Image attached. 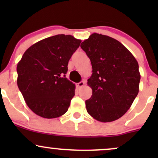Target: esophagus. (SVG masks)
I'll use <instances>...</instances> for the list:
<instances>
[{
	"instance_id": "1",
	"label": "esophagus",
	"mask_w": 158,
	"mask_h": 158,
	"mask_svg": "<svg viewBox=\"0 0 158 158\" xmlns=\"http://www.w3.org/2000/svg\"><path fill=\"white\" fill-rule=\"evenodd\" d=\"M85 81H80V82L78 83L77 86L79 87V88H82V87L85 85Z\"/></svg>"
}]
</instances>
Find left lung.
I'll return each instance as SVG.
<instances>
[{
    "mask_svg": "<svg viewBox=\"0 0 158 158\" xmlns=\"http://www.w3.org/2000/svg\"><path fill=\"white\" fill-rule=\"evenodd\" d=\"M92 65L88 85L92 96L85 101L88 113L99 122L123 117L139 92L140 73L137 61L117 40L93 33L81 44Z\"/></svg>",
    "mask_w": 158,
    "mask_h": 158,
    "instance_id": "8db88e82",
    "label": "left lung"
}]
</instances>
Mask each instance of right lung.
I'll return each mask as SVG.
<instances>
[{
	"instance_id": "obj_1",
	"label": "right lung",
	"mask_w": 158,
	"mask_h": 158,
	"mask_svg": "<svg viewBox=\"0 0 158 158\" xmlns=\"http://www.w3.org/2000/svg\"><path fill=\"white\" fill-rule=\"evenodd\" d=\"M81 40L56 35L32 44L17 64V84L27 106L47 119L68 111L76 86L65 77L68 61Z\"/></svg>"
}]
</instances>
